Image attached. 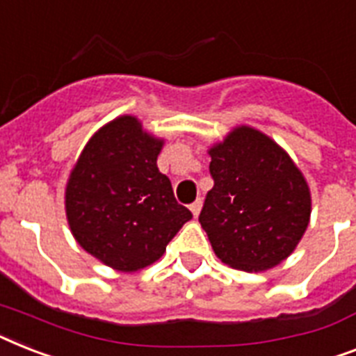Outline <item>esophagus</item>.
<instances>
[{"instance_id":"esophagus-1","label":"esophagus","mask_w":356,"mask_h":356,"mask_svg":"<svg viewBox=\"0 0 356 356\" xmlns=\"http://www.w3.org/2000/svg\"><path fill=\"white\" fill-rule=\"evenodd\" d=\"M201 208H203V201H201V199H197V201H193V203L190 204V210H192L193 218H197L199 212H201Z\"/></svg>"}]
</instances>
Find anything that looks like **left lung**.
<instances>
[{
	"label": "left lung",
	"mask_w": 356,
	"mask_h": 356,
	"mask_svg": "<svg viewBox=\"0 0 356 356\" xmlns=\"http://www.w3.org/2000/svg\"><path fill=\"white\" fill-rule=\"evenodd\" d=\"M199 223L227 265L261 273L289 258L311 218V192L293 159L265 133L239 126L213 144Z\"/></svg>",
	"instance_id": "1"
}]
</instances>
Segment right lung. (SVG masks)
Returning <instances> with one entry per match:
<instances>
[{
  "mask_svg": "<svg viewBox=\"0 0 356 356\" xmlns=\"http://www.w3.org/2000/svg\"><path fill=\"white\" fill-rule=\"evenodd\" d=\"M163 144L137 118L124 115L89 138L69 175L65 213L74 239L122 273L157 261L192 219L157 168Z\"/></svg>",
  "mask_w": 356,
  "mask_h": 356,
  "instance_id": "1",
  "label": "right lung"
}]
</instances>
